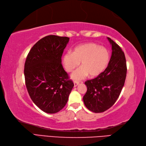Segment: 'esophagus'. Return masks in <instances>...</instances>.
I'll return each mask as SVG.
<instances>
[{
  "label": "esophagus",
  "mask_w": 146,
  "mask_h": 146,
  "mask_svg": "<svg viewBox=\"0 0 146 146\" xmlns=\"http://www.w3.org/2000/svg\"><path fill=\"white\" fill-rule=\"evenodd\" d=\"M79 85V82H74V87H76L77 85Z\"/></svg>",
  "instance_id": "esophagus-1"
}]
</instances>
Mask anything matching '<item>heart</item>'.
Wrapping results in <instances>:
<instances>
[{
	"label": "heart",
	"instance_id": "heart-1",
	"mask_svg": "<svg viewBox=\"0 0 146 146\" xmlns=\"http://www.w3.org/2000/svg\"><path fill=\"white\" fill-rule=\"evenodd\" d=\"M110 52L106 48L96 43H86L74 48L73 52H68L62 56V64L68 72H72L80 65L82 67L75 71L71 77L79 81L89 75L96 77L103 72L109 64Z\"/></svg>",
	"mask_w": 146,
	"mask_h": 146
}]
</instances>
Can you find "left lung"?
Listing matches in <instances>:
<instances>
[{"label": "left lung", "instance_id": "8db88e82", "mask_svg": "<svg viewBox=\"0 0 146 146\" xmlns=\"http://www.w3.org/2000/svg\"><path fill=\"white\" fill-rule=\"evenodd\" d=\"M112 54L108 67L96 78L85 82L87 87L84 104L94 113H102L115 103L124 86L127 76L125 54L121 47L108 37Z\"/></svg>", "mask_w": 146, "mask_h": 146}]
</instances>
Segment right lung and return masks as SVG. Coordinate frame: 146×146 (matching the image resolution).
Wrapping results in <instances>:
<instances>
[{
    "label": "right lung",
    "mask_w": 146,
    "mask_h": 146,
    "mask_svg": "<svg viewBox=\"0 0 146 146\" xmlns=\"http://www.w3.org/2000/svg\"><path fill=\"white\" fill-rule=\"evenodd\" d=\"M66 36L48 35L31 48L25 63V84L30 98L47 113L59 112L66 104L74 86L61 64Z\"/></svg>",
    "instance_id": "obj_1"
}]
</instances>
